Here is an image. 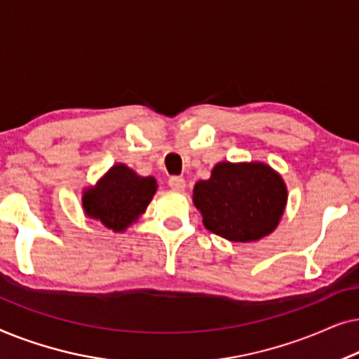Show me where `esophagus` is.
Wrapping results in <instances>:
<instances>
[{
	"mask_svg": "<svg viewBox=\"0 0 359 359\" xmlns=\"http://www.w3.org/2000/svg\"><path fill=\"white\" fill-rule=\"evenodd\" d=\"M168 186L173 191H184L186 181H184V178H181V176H171V178L168 180Z\"/></svg>",
	"mask_w": 359,
	"mask_h": 359,
	"instance_id": "1",
	"label": "esophagus"
}]
</instances>
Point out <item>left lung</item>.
Wrapping results in <instances>:
<instances>
[{"instance_id": "1", "label": "left lung", "mask_w": 359, "mask_h": 359, "mask_svg": "<svg viewBox=\"0 0 359 359\" xmlns=\"http://www.w3.org/2000/svg\"><path fill=\"white\" fill-rule=\"evenodd\" d=\"M193 203L212 233L230 242H255L278 227L287 189L271 166L220 161L209 180L196 183Z\"/></svg>"}]
</instances>
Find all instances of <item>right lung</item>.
<instances>
[{
  "instance_id": "right-lung-1",
  "label": "right lung",
  "mask_w": 359,
  "mask_h": 359,
  "mask_svg": "<svg viewBox=\"0 0 359 359\" xmlns=\"http://www.w3.org/2000/svg\"><path fill=\"white\" fill-rule=\"evenodd\" d=\"M155 191L154 176H139L129 166L117 163L96 186L83 191V209L104 227L124 232L145 212Z\"/></svg>"
}]
</instances>
